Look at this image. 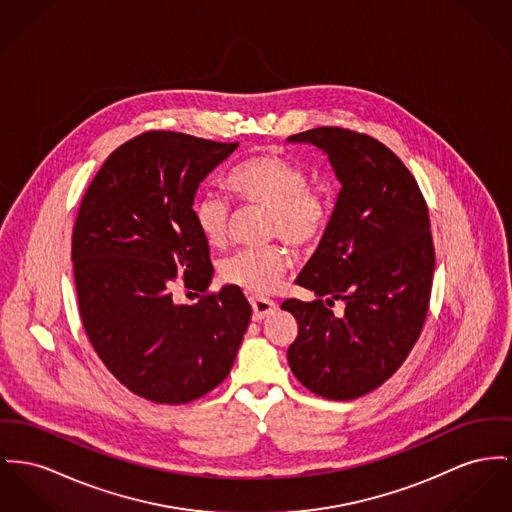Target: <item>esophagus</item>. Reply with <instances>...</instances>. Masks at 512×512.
Segmentation results:
<instances>
[{
  "label": "esophagus",
  "instance_id": "esophagus-1",
  "mask_svg": "<svg viewBox=\"0 0 512 512\" xmlns=\"http://www.w3.org/2000/svg\"><path fill=\"white\" fill-rule=\"evenodd\" d=\"M250 305H252V310H254V314H252L254 320H264V318H268L270 314L277 310V305L270 301V299H264V297H252Z\"/></svg>",
  "mask_w": 512,
  "mask_h": 512
}]
</instances>
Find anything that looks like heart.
Returning <instances> with one entry per match:
<instances>
[{"instance_id":"b5f03b06","label":"heart","mask_w":512,"mask_h":512,"mask_svg":"<svg viewBox=\"0 0 512 512\" xmlns=\"http://www.w3.org/2000/svg\"><path fill=\"white\" fill-rule=\"evenodd\" d=\"M307 172L299 165L260 155L240 163L229 176V188L244 202L270 209L266 235L285 240L291 246L307 248L320 239L330 221V200L320 190L308 186ZM194 219L209 246H223L229 235L231 205L207 192L194 205ZM289 270V256L283 248H246L227 256L219 273L223 281L250 295H270Z\"/></svg>"}]
</instances>
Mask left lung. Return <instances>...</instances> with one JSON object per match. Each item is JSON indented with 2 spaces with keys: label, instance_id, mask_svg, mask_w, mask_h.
Returning a JSON list of instances; mask_svg holds the SVG:
<instances>
[{
  "label": "left lung",
  "instance_id": "8db88e82",
  "mask_svg": "<svg viewBox=\"0 0 512 512\" xmlns=\"http://www.w3.org/2000/svg\"><path fill=\"white\" fill-rule=\"evenodd\" d=\"M328 155L341 188L297 285L312 303L285 301L297 324L293 375L328 400L369 394L394 375L421 334L435 273L429 211L406 165L375 137L316 128L287 139ZM343 300L336 317L327 307Z\"/></svg>",
  "mask_w": 512,
  "mask_h": 512
}]
</instances>
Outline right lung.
Segmentation results:
<instances>
[{
    "instance_id": "add662e5",
    "label": "right lung",
    "mask_w": 512,
    "mask_h": 512,
    "mask_svg": "<svg viewBox=\"0 0 512 512\" xmlns=\"http://www.w3.org/2000/svg\"><path fill=\"white\" fill-rule=\"evenodd\" d=\"M237 147L141 134L104 161L77 213L71 262L83 328L106 369L155 404H186L219 386L252 316L235 285L196 305L172 299L176 273L186 289L211 283L194 198Z\"/></svg>"
}]
</instances>
